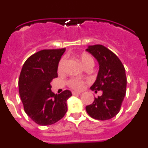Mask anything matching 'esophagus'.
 Wrapping results in <instances>:
<instances>
[{"label": "esophagus", "instance_id": "obj_1", "mask_svg": "<svg viewBox=\"0 0 148 148\" xmlns=\"http://www.w3.org/2000/svg\"><path fill=\"white\" fill-rule=\"evenodd\" d=\"M72 94H73V95H80L81 94V92H75V91H73V92H72Z\"/></svg>", "mask_w": 148, "mask_h": 148}]
</instances>
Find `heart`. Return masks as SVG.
Wrapping results in <instances>:
<instances>
[{
    "label": "heart",
    "instance_id": "1",
    "mask_svg": "<svg viewBox=\"0 0 148 148\" xmlns=\"http://www.w3.org/2000/svg\"><path fill=\"white\" fill-rule=\"evenodd\" d=\"M81 61H82V64L84 66H87V65L93 64H94V60L92 57L90 56V54L86 53H84L81 55ZM65 61H66V58L65 57H63L60 59L59 62L58 64V72L59 73H63L64 69ZM67 85L70 87V88L73 89L75 90H83L84 87V81L80 78H71L67 82Z\"/></svg>",
    "mask_w": 148,
    "mask_h": 148
}]
</instances>
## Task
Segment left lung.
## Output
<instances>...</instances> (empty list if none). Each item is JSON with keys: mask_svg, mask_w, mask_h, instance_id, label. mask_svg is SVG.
I'll use <instances>...</instances> for the list:
<instances>
[{"mask_svg": "<svg viewBox=\"0 0 148 148\" xmlns=\"http://www.w3.org/2000/svg\"><path fill=\"white\" fill-rule=\"evenodd\" d=\"M86 50L97 59L99 71L95 83L90 87L102 95L95 98L86 107L90 117L97 120H108L118 114L126 94L127 78L121 61L108 48L101 44L89 46Z\"/></svg>", "mask_w": 148, "mask_h": 148, "instance_id": "8db88e82", "label": "left lung"}]
</instances>
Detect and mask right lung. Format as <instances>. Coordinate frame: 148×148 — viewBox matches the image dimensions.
<instances>
[{
  "mask_svg": "<svg viewBox=\"0 0 148 148\" xmlns=\"http://www.w3.org/2000/svg\"><path fill=\"white\" fill-rule=\"evenodd\" d=\"M65 48L42 49L24 62L18 79L21 99L26 113L39 125H50L59 121L67 111L70 90L55 94L50 82L58 77V64Z\"/></svg>",
  "mask_w": 148,
  "mask_h": 148,
  "instance_id": "add662e5",
  "label": "right lung"
}]
</instances>
